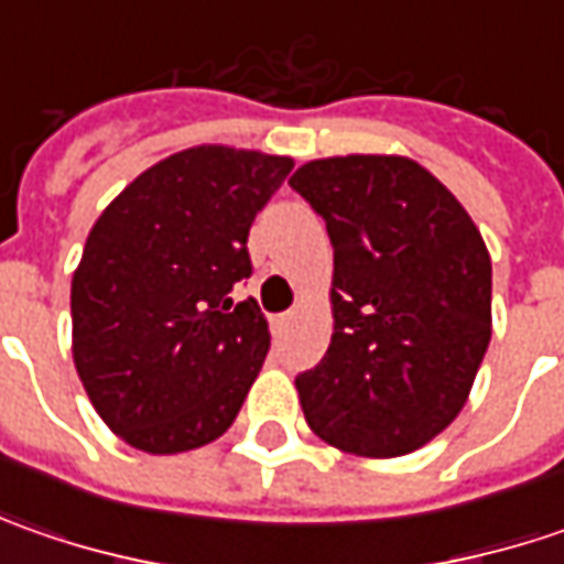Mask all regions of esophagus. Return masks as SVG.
I'll return each instance as SVG.
<instances>
[{
    "label": "esophagus",
    "instance_id": "esophagus-1",
    "mask_svg": "<svg viewBox=\"0 0 564 564\" xmlns=\"http://www.w3.org/2000/svg\"><path fill=\"white\" fill-rule=\"evenodd\" d=\"M292 319H294L292 311H289V314L272 316V329H275V333H282V329H289V323H292Z\"/></svg>",
    "mask_w": 564,
    "mask_h": 564
}]
</instances>
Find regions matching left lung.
I'll use <instances>...</instances> for the list:
<instances>
[{
	"instance_id": "left-lung-1",
	"label": "left lung",
	"mask_w": 564,
	"mask_h": 564,
	"mask_svg": "<svg viewBox=\"0 0 564 564\" xmlns=\"http://www.w3.org/2000/svg\"><path fill=\"white\" fill-rule=\"evenodd\" d=\"M289 185L336 250L333 341L294 379L323 443L399 458L465 408L492 336V263L448 187L408 156L311 160Z\"/></svg>"
}]
</instances>
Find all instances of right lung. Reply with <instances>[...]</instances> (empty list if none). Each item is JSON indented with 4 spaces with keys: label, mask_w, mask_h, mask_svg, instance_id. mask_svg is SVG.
<instances>
[{
    "label": "right lung",
    "mask_w": 564,
    "mask_h": 564,
    "mask_svg": "<svg viewBox=\"0 0 564 564\" xmlns=\"http://www.w3.org/2000/svg\"><path fill=\"white\" fill-rule=\"evenodd\" d=\"M292 156L200 143L141 172L99 213L72 275V355L102 423L150 455L213 443L270 351L248 231Z\"/></svg>",
    "instance_id": "right-lung-1"
}]
</instances>
